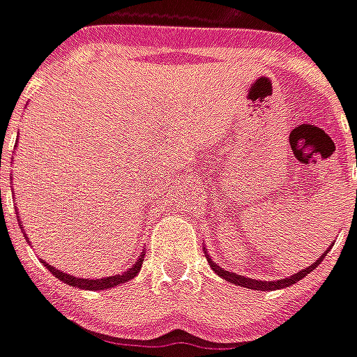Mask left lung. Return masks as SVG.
<instances>
[{
  "label": "left lung",
  "instance_id": "left-lung-1",
  "mask_svg": "<svg viewBox=\"0 0 357 357\" xmlns=\"http://www.w3.org/2000/svg\"><path fill=\"white\" fill-rule=\"evenodd\" d=\"M204 255H206V258H208L210 268L214 269V273H216V275H220L222 279H225V281H229V283H233V284H239V287L250 289V291H277V289H284V287H291V284L298 283L300 279H304V277H306L310 271H314V269L317 268L319 264H321L323 256H325V255L319 256V258H317V260H315L312 266H307L306 269H302V271H298V273H294V275H291V277L277 279V281H258V279L239 275V273H233V271H227V269H224L222 266H218V264L208 256L206 248H204Z\"/></svg>",
  "mask_w": 357,
  "mask_h": 357
}]
</instances>
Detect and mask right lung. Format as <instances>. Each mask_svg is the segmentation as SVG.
<instances>
[{
	"instance_id": "add662e5",
	"label": "right lung",
	"mask_w": 357,
	"mask_h": 357,
	"mask_svg": "<svg viewBox=\"0 0 357 357\" xmlns=\"http://www.w3.org/2000/svg\"><path fill=\"white\" fill-rule=\"evenodd\" d=\"M0 201H1V189H0ZM19 225H20V220H19ZM143 258H145V252H141L139 258L135 260V264H133L132 268H128L126 271H122V273H118V275L101 277V279H99V277H97V279H84V277H76V275H70V273H65V271H61V269H57L55 266H50L45 260H42V264L45 266V268L50 269L53 275L57 277L59 281L70 284V287H78V289H84V291H105V289H112V287H118V284L126 283V281H130V279H133V277L137 275V273L141 271Z\"/></svg>"
}]
</instances>
